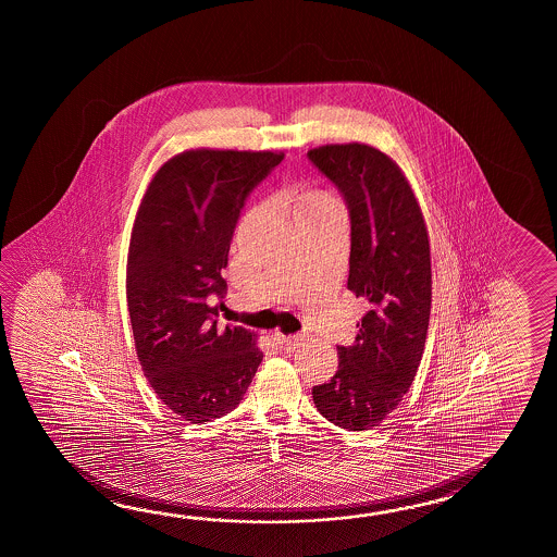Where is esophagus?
Masks as SVG:
<instances>
[{
    "label": "esophagus",
    "mask_w": 557,
    "mask_h": 557,
    "mask_svg": "<svg viewBox=\"0 0 557 557\" xmlns=\"http://www.w3.org/2000/svg\"><path fill=\"white\" fill-rule=\"evenodd\" d=\"M273 338L274 343L278 344L284 350H293V348H296L298 343L302 341L300 334H296V336H284L283 332H274Z\"/></svg>",
    "instance_id": "34e87169"
}]
</instances>
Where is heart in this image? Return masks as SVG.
Here are the masks:
<instances>
[{
	"instance_id": "b5f03b06",
	"label": "heart",
	"mask_w": 557,
	"mask_h": 557,
	"mask_svg": "<svg viewBox=\"0 0 557 557\" xmlns=\"http://www.w3.org/2000/svg\"><path fill=\"white\" fill-rule=\"evenodd\" d=\"M332 207H336V202L332 201L329 195L317 193V190H307V193H300L296 199L295 219L305 216V214L319 213V211L332 209Z\"/></svg>"
}]
</instances>
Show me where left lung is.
Instances as JSON below:
<instances>
[{"label": "left lung", "mask_w": 557, "mask_h": 557, "mask_svg": "<svg viewBox=\"0 0 557 557\" xmlns=\"http://www.w3.org/2000/svg\"><path fill=\"white\" fill-rule=\"evenodd\" d=\"M343 195L350 214L348 290L368 312L352 346H338V370L312 388L336 426H379L400 404L420 367L432 305L426 225L400 166L379 149L348 143L308 151Z\"/></svg>", "instance_id": "8db88e82"}]
</instances>
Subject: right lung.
Masks as SVG:
<instances>
[{
    "label": "right lung",
    "mask_w": 557,
    "mask_h": 557,
    "mask_svg": "<svg viewBox=\"0 0 557 557\" xmlns=\"http://www.w3.org/2000/svg\"><path fill=\"white\" fill-rule=\"evenodd\" d=\"M271 151L197 149L157 171L131 233L127 307L143 372L157 396L190 424L243 400L262 352L255 334L216 326L211 300L252 189L283 161Z\"/></svg>",
    "instance_id": "add662e5"
}]
</instances>
